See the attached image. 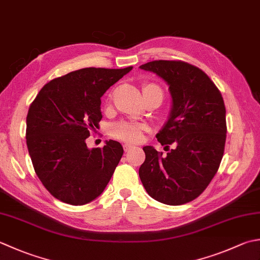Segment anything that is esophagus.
I'll return each instance as SVG.
<instances>
[{
  "mask_svg": "<svg viewBox=\"0 0 260 260\" xmlns=\"http://www.w3.org/2000/svg\"><path fill=\"white\" fill-rule=\"evenodd\" d=\"M132 149H134V145H133V144H131V143H125V144H124V150H125L126 152L132 150Z\"/></svg>",
  "mask_w": 260,
  "mask_h": 260,
  "instance_id": "esophagus-1",
  "label": "esophagus"
}]
</instances>
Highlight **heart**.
Wrapping results in <instances>:
<instances>
[{
	"mask_svg": "<svg viewBox=\"0 0 260 260\" xmlns=\"http://www.w3.org/2000/svg\"><path fill=\"white\" fill-rule=\"evenodd\" d=\"M150 92H160L162 93L161 89L156 84L153 83H145L143 85V94L146 95ZM146 125L141 123H127V121H121V123L115 124L111 127V133L117 139L126 142H140L143 139V133L146 131Z\"/></svg>",
	"mask_w": 260,
	"mask_h": 260,
	"instance_id": "heart-1",
	"label": "heart"
}]
</instances>
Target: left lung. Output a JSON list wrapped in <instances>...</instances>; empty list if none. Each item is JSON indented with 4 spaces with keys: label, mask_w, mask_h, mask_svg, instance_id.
Wrapping results in <instances>:
<instances>
[{
    "label": "left lung",
    "mask_w": 260,
    "mask_h": 260,
    "mask_svg": "<svg viewBox=\"0 0 260 260\" xmlns=\"http://www.w3.org/2000/svg\"><path fill=\"white\" fill-rule=\"evenodd\" d=\"M165 80L171 110L156 139L174 144L167 155L144 146L139 175L145 190L167 205H181L200 196L217 172L226 139L225 106L212 80L181 60H153L140 66Z\"/></svg>",
    "instance_id": "obj_1"
}]
</instances>
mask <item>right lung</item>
Wrapping results in <instances>:
<instances>
[{"instance_id":"obj_1","label":"right lung","mask_w":260,"mask_h":260,"mask_svg":"<svg viewBox=\"0 0 260 260\" xmlns=\"http://www.w3.org/2000/svg\"><path fill=\"white\" fill-rule=\"evenodd\" d=\"M132 69L74 71L45 84L30 105L25 139L35 171L66 204L84 205L99 197L119 164V142L89 149L85 140L103 118L100 98Z\"/></svg>"}]
</instances>
